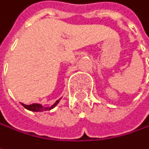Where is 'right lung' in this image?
Segmentation results:
<instances>
[{
  "instance_id": "obj_1",
  "label": "right lung",
  "mask_w": 149,
  "mask_h": 149,
  "mask_svg": "<svg viewBox=\"0 0 149 149\" xmlns=\"http://www.w3.org/2000/svg\"><path fill=\"white\" fill-rule=\"evenodd\" d=\"M60 99H61V98H60ZM60 99L57 100L54 104H52V106H50V107H49V106H48V107H44L43 105H41V104H29V105L22 104V105H23V107H24V108H26V109H28V110L34 111V112H40V111L50 110V109H53L57 104H58V102H59V100H60Z\"/></svg>"
}]
</instances>
